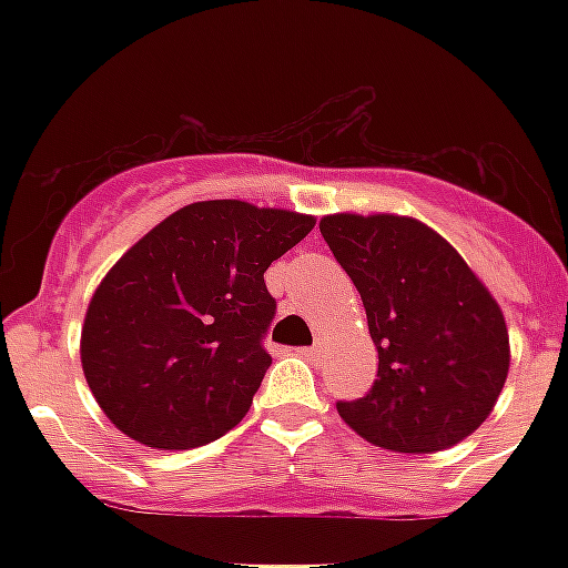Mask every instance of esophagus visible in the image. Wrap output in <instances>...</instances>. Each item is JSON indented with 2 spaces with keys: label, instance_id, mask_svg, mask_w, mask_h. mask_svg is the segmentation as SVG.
<instances>
[{
  "label": "esophagus",
  "instance_id": "esophagus-1",
  "mask_svg": "<svg viewBox=\"0 0 568 568\" xmlns=\"http://www.w3.org/2000/svg\"><path fill=\"white\" fill-rule=\"evenodd\" d=\"M303 356H310V359H321V356H324V347L321 345H312V347H303L301 351Z\"/></svg>",
  "mask_w": 568,
  "mask_h": 568
}]
</instances>
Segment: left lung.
I'll use <instances>...</instances> for the list:
<instances>
[{
  "label": "left lung",
  "instance_id": "1",
  "mask_svg": "<svg viewBox=\"0 0 568 568\" xmlns=\"http://www.w3.org/2000/svg\"><path fill=\"white\" fill-rule=\"evenodd\" d=\"M321 235L363 297L379 365L372 392L336 409L400 454L457 445L493 413L510 368L507 324L457 250L397 214H329Z\"/></svg>",
  "mask_w": 568,
  "mask_h": 568
}]
</instances>
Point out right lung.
<instances>
[{
  "instance_id": "add662e5",
  "label": "right lung",
  "mask_w": 568,
  "mask_h": 568,
  "mask_svg": "<svg viewBox=\"0 0 568 568\" xmlns=\"http://www.w3.org/2000/svg\"><path fill=\"white\" fill-rule=\"evenodd\" d=\"M312 226L310 214L205 200L164 217L111 267L84 315L82 368L118 430L189 450L247 415L271 365L265 271Z\"/></svg>"
}]
</instances>
